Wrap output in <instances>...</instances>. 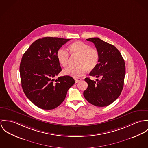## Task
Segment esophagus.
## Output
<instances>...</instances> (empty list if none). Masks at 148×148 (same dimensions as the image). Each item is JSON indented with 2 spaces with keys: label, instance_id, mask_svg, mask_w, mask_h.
<instances>
[{
  "label": "esophagus",
  "instance_id": "esophagus-1",
  "mask_svg": "<svg viewBox=\"0 0 148 148\" xmlns=\"http://www.w3.org/2000/svg\"><path fill=\"white\" fill-rule=\"evenodd\" d=\"M81 80H82V79H81V78H77V79H75V82L76 83H77L80 82Z\"/></svg>",
  "mask_w": 148,
  "mask_h": 148
}]
</instances>
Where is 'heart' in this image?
Listing matches in <instances>:
<instances>
[{"label":"heart","instance_id":"heart-1","mask_svg":"<svg viewBox=\"0 0 148 148\" xmlns=\"http://www.w3.org/2000/svg\"><path fill=\"white\" fill-rule=\"evenodd\" d=\"M70 52L73 55L79 56L77 67H69L63 71L64 75L78 78L85 75L87 70H92L98 65L100 54L98 50L82 41H76L69 46ZM57 58L63 67L67 65L69 53L64 48H60L57 51Z\"/></svg>","mask_w":148,"mask_h":148}]
</instances>
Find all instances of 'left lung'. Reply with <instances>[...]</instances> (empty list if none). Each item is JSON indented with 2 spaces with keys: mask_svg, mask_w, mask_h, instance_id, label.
<instances>
[{
  "mask_svg": "<svg viewBox=\"0 0 148 148\" xmlns=\"http://www.w3.org/2000/svg\"><path fill=\"white\" fill-rule=\"evenodd\" d=\"M93 42L98 50V65L90 73V76L100 78L92 81L86 78L87 88L83 96L91 104L97 107H105L112 103L120 96L124 86L125 75L124 60L115 46L98 37L86 39Z\"/></svg>",
  "mask_w": 148,
  "mask_h": 148,
  "instance_id": "1",
  "label": "left lung"
}]
</instances>
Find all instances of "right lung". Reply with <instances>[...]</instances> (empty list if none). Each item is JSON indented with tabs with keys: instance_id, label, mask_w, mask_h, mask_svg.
Instances as JSON below:
<instances>
[{
	"instance_id": "right-lung-1",
	"label": "right lung",
	"mask_w": 148,
	"mask_h": 148,
	"mask_svg": "<svg viewBox=\"0 0 148 148\" xmlns=\"http://www.w3.org/2000/svg\"><path fill=\"white\" fill-rule=\"evenodd\" d=\"M70 40L50 37L39 38L23 56L20 65L22 88L26 97L41 109L49 110L59 106L75 83L67 75L55 81L54 79L61 71L57 51Z\"/></svg>"
}]
</instances>
